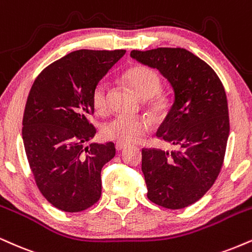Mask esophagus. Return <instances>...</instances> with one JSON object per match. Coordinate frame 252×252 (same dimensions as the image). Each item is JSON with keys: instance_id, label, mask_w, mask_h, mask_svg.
<instances>
[{"instance_id": "esophagus-1", "label": "esophagus", "mask_w": 252, "mask_h": 252, "mask_svg": "<svg viewBox=\"0 0 252 252\" xmlns=\"http://www.w3.org/2000/svg\"><path fill=\"white\" fill-rule=\"evenodd\" d=\"M115 148H116L117 151H122L123 149H126V144H123V143H116L115 144Z\"/></svg>"}]
</instances>
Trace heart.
<instances>
[{"label":"heart","instance_id":"b5f03b06","mask_svg":"<svg viewBox=\"0 0 252 252\" xmlns=\"http://www.w3.org/2000/svg\"><path fill=\"white\" fill-rule=\"evenodd\" d=\"M124 81L142 99L147 101L148 109L155 116H160L168 108V99L158 95L160 78L156 71L145 66H135L124 74ZM109 84L99 81L94 88L92 103L96 113L105 114L109 108ZM151 122L145 117L118 115L103 126L102 134L109 141L117 143H138L150 131Z\"/></svg>","mask_w":252,"mask_h":252}]
</instances>
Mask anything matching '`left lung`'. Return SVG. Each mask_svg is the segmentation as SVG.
<instances>
[{"label": "left lung", "mask_w": 252, "mask_h": 252, "mask_svg": "<svg viewBox=\"0 0 252 252\" xmlns=\"http://www.w3.org/2000/svg\"><path fill=\"white\" fill-rule=\"evenodd\" d=\"M132 59L157 69L174 90V103L156 136L176 150H142L148 198L166 209L198 201L222 168L230 132L228 101L216 72L183 48L132 50Z\"/></svg>", "instance_id": "left-lung-1"}]
</instances>
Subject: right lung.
<instances>
[{
    "label": "right lung",
    "instance_id": "add662e5",
    "mask_svg": "<svg viewBox=\"0 0 252 252\" xmlns=\"http://www.w3.org/2000/svg\"><path fill=\"white\" fill-rule=\"evenodd\" d=\"M126 50L72 51L42 70L30 89L22 137L39 191L50 204L80 213L98 201L101 171L116 153L113 142H88L96 134L94 88Z\"/></svg>",
    "mask_w": 252,
    "mask_h": 252
}]
</instances>
